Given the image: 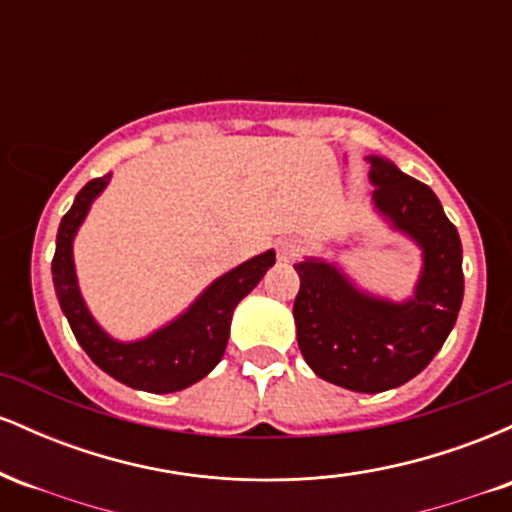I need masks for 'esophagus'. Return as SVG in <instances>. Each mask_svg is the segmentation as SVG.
Listing matches in <instances>:
<instances>
[{"mask_svg":"<svg viewBox=\"0 0 512 512\" xmlns=\"http://www.w3.org/2000/svg\"><path fill=\"white\" fill-rule=\"evenodd\" d=\"M296 252H298V248L293 240H279V243H276V257H279L281 262H289Z\"/></svg>","mask_w":512,"mask_h":512,"instance_id":"1","label":"esophagus"}]
</instances>
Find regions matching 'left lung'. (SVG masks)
<instances>
[{
    "label": "left lung",
    "instance_id": "8db88e82",
    "mask_svg": "<svg viewBox=\"0 0 512 512\" xmlns=\"http://www.w3.org/2000/svg\"><path fill=\"white\" fill-rule=\"evenodd\" d=\"M375 209L424 250L414 296L404 303L356 289L337 264H293L301 289L293 320L315 375L354 392H385L419 375L455 325L462 305V243L438 197L395 163L368 156Z\"/></svg>",
    "mask_w": 512,
    "mask_h": 512
}]
</instances>
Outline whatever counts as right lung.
Listing matches in <instances>:
<instances>
[{"mask_svg":"<svg viewBox=\"0 0 512 512\" xmlns=\"http://www.w3.org/2000/svg\"><path fill=\"white\" fill-rule=\"evenodd\" d=\"M108 180L110 173L86 182L76 195L72 209L62 216L55 257H52L57 301L81 349L115 380L134 390L154 392V395L185 390L202 380L221 361L228 344V332H231L233 310L260 284L276 255L274 250H267L219 276L178 320L149 334L146 339L115 342L88 313L79 284H76L72 255L76 231L84 223L93 199L105 190Z\"/></svg>","mask_w":512,"mask_h":512,"instance_id":"add662e5","label":"right lung"}]
</instances>
